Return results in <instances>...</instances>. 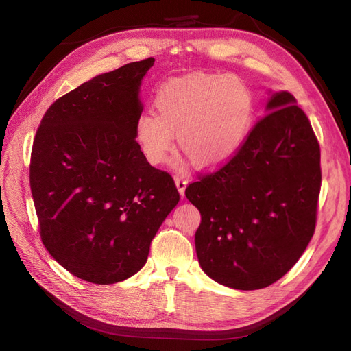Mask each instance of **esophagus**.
Listing matches in <instances>:
<instances>
[{"label": "esophagus", "mask_w": 351, "mask_h": 351, "mask_svg": "<svg viewBox=\"0 0 351 351\" xmlns=\"http://www.w3.org/2000/svg\"><path fill=\"white\" fill-rule=\"evenodd\" d=\"M174 180H176V186L178 189L180 195L183 196L184 195V190H186V186H187V180L184 177H182V176H176Z\"/></svg>", "instance_id": "esophagus-1"}]
</instances>
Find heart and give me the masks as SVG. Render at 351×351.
I'll return each mask as SVG.
<instances>
[{
	"instance_id": "1",
	"label": "heart",
	"mask_w": 351,
	"mask_h": 351,
	"mask_svg": "<svg viewBox=\"0 0 351 351\" xmlns=\"http://www.w3.org/2000/svg\"><path fill=\"white\" fill-rule=\"evenodd\" d=\"M154 112L141 114L136 139L151 164H162L174 146L196 167H215L237 152L249 132L253 98L237 77L197 73L168 80Z\"/></svg>"
}]
</instances>
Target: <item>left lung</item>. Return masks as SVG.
I'll list each match as a JSON object with an SVG mask.
<instances>
[{
    "label": "left lung",
    "instance_id": "left-lung-1",
    "mask_svg": "<svg viewBox=\"0 0 351 351\" xmlns=\"http://www.w3.org/2000/svg\"><path fill=\"white\" fill-rule=\"evenodd\" d=\"M267 110L224 165L186 187L202 217L195 236L200 267L237 290L284 277L316 227L319 142L290 92L274 93Z\"/></svg>",
    "mask_w": 351,
    "mask_h": 351
}]
</instances>
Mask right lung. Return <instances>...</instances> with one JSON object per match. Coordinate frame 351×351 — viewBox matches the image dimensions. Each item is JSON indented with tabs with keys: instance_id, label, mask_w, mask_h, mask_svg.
Wrapping results in <instances>:
<instances>
[{
	"instance_id": "obj_1",
	"label": "right lung",
	"mask_w": 351,
	"mask_h": 351,
	"mask_svg": "<svg viewBox=\"0 0 351 351\" xmlns=\"http://www.w3.org/2000/svg\"><path fill=\"white\" fill-rule=\"evenodd\" d=\"M149 57L99 74L47 110L32 146L29 182L44 246L93 284L139 271L178 204L173 177L146 161L136 141Z\"/></svg>"
}]
</instances>
